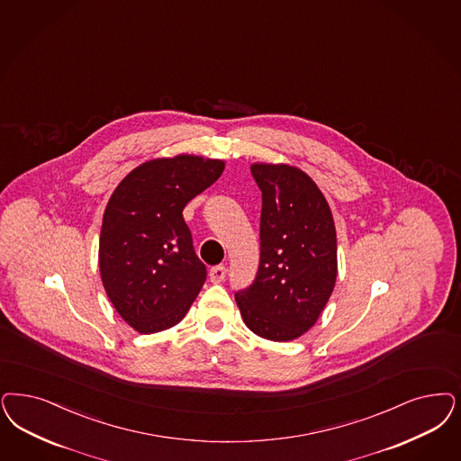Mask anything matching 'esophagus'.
Listing matches in <instances>:
<instances>
[{
  "label": "esophagus",
  "mask_w": 461,
  "mask_h": 461,
  "mask_svg": "<svg viewBox=\"0 0 461 461\" xmlns=\"http://www.w3.org/2000/svg\"><path fill=\"white\" fill-rule=\"evenodd\" d=\"M224 276H226V267H224V266H216V267H212V269L209 270V279H211V283H214V285L221 283L222 279H224Z\"/></svg>",
  "instance_id": "obj_1"
}]
</instances>
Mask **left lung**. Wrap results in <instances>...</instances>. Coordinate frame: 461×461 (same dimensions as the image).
<instances>
[{
	"label": "left lung",
	"instance_id": "left-lung-1",
	"mask_svg": "<svg viewBox=\"0 0 461 461\" xmlns=\"http://www.w3.org/2000/svg\"><path fill=\"white\" fill-rule=\"evenodd\" d=\"M262 192L260 264L235 300L254 334L287 342L317 323L337 279V235L312 176L286 163L250 167Z\"/></svg>",
	"mask_w": 461,
	"mask_h": 461
}]
</instances>
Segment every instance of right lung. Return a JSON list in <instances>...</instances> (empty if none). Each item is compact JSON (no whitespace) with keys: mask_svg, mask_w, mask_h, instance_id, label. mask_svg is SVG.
Listing matches in <instances>:
<instances>
[{"mask_svg":"<svg viewBox=\"0 0 461 461\" xmlns=\"http://www.w3.org/2000/svg\"><path fill=\"white\" fill-rule=\"evenodd\" d=\"M222 159L195 155L136 167L111 195L102 221L98 267L115 312L140 334L176 325L206 281L182 211L212 185Z\"/></svg>","mask_w":461,"mask_h":461,"instance_id":"right-lung-1","label":"right lung"}]
</instances>
